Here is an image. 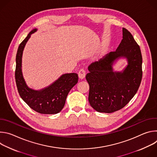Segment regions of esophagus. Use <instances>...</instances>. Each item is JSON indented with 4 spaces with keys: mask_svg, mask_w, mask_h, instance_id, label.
Returning a JSON list of instances; mask_svg holds the SVG:
<instances>
[{
    "mask_svg": "<svg viewBox=\"0 0 157 157\" xmlns=\"http://www.w3.org/2000/svg\"><path fill=\"white\" fill-rule=\"evenodd\" d=\"M78 76L80 79H84L86 76V71L83 69H81L79 71V73H78Z\"/></svg>",
    "mask_w": 157,
    "mask_h": 157,
    "instance_id": "34e87169",
    "label": "esophagus"
}]
</instances>
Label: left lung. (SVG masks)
<instances>
[{
	"label": "left lung",
	"instance_id": "left-lung-1",
	"mask_svg": "<svg viewBox=\"0 0 157 157\" xmlns=\"http://www.w3.org/2000/svg\"><path fill=\"white\" fill-rule=\"evenodd\" d=\"M122 40L115 52L105 55L88 67L86 79L89 85V102L99 113H112L127 105L137 93L142 77L140 47L132 34L122 29ZM121 58L128 61L121 72L113 65Z\"/></svg>",
	"mask_w": 157,
	"mask_h": 157
}]
</instances>
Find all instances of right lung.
Returning <instances> with one entry per match:
<instances>
[{"instance_id":"1","label":"right lung","mask_w":157,"mask_h":157,"mask_svg":"<svg viewBox=\"0 0 157 157\" xmlns=\"http://www.w3.org/2000/svg\"><path fill=\"white\" fill-rule=\"evenodd\" d=\"M37 31L33 29L18 47L16 55L15 81L20 96L35 111L44 114H55L63 109L69 92L78 81L76 73L62 75L48 86L40 90L30 88L23 76L21 70L22 55L25 44L32 33Z\"/></svg>"}]
</instances>
